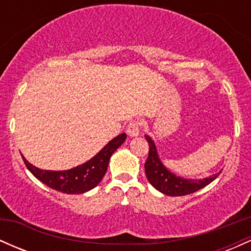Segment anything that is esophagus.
Masks as SVG:
<instances>
[{"mask_svg":"<svg viewBox=\"0 0 251 251\" xmlns=\"http://www.w3.org/2000/svg\"><path fill=\"white\" fill-rule=\"evenodd\" d=\"M140 123L139 122H135V120H133V122H131L128 124L127 128H126V132H127V134L129 135V137H135V135L139 134L140 132Z\"/></svg>","mask_w":251,"mask_h":251,"instance_id":"obj_1","label":"esophagus"}]
</instances>
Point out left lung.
Masks as SVG:
<instances>
[{
  "label": "left lung",
  "instance_id": "obj_1",
  "mask_svg": "<svg viewBox=\"0 0 251 251\" xmlns=\"http://www.w3.org/2000/svg\"><path fill=\"white\" fill-rule=\"evenodd\" d=\"M145 138L149 143V157L145 162L146 178L153 188L164 195L185 196L194 194L215 180L222 172L220 171L218 174L203 179H185L179 176H176L160 162L153 140L149 135H145Z\"/></svg>",
  "mask_w": 251,
  "mask_h": 251
}]
</instances>
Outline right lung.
<instances>
[{
  "label": "right lung",
  "mask_w": 251,
  "mask_h": 251,
  "mask_svg": "<svg viewBox=\"0 0 251 251\" xmlns=\"http://www.w3.org/2000/svg\"><path fill=\"white\" fill-rule=\"evenodd\" d=\"M126 133L117 135L100 152L94 155L88 162L82 165L65 171H50V170H41L36 166L31 165L22 155V159L27 166V169L33 174L40 181L46 184L50 188L63 194L79 195L87 192L89 190L96 188L102 179L107 171L109 158L114 153V151L125 142Z\"/></svg>",
  "instance_id": "obj_1"
}]
</instances>
